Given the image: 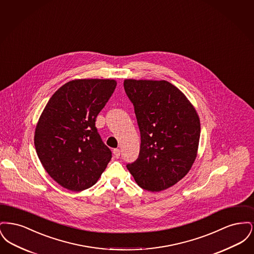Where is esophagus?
I'll list each match as a JSON object with an SVG mask.
<instances>
[{
  "mask_svg": "<svg viewBox=\"0 0 254 254\" xmlns=\"http://www.w3.org/2000/svg\"><path fill=\"white\" fill-rule=\"evenodd\" d=\"M113 154H114V156L116 158L120 157V154H121L120 149H119V148H114V149H113Z\"/></svg>",
  "mask_w": 254,
  "mask_h": 254,
  "instance_id": "1",
  "label": "esophagus"
}]
</instances>
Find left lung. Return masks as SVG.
I'll return each mask as SVG.
<instances>
[{
  "instance_id": "left-lung-1",
  "label": "left lung",
  "mask_w": 254,
  "mask_h": 254,
  "mask_svg": "<svg viewBox=\"0 0 254 254\" xmlns=\"http://www.w3.org/2000/svg\"><path fill=\"white\" fill-rule=\"evenodd\" d=\"M124 87L141 133L139 157L127 168L142 189L165 190L188 174L197 157L199 115L168 81L126 79Z\"/></svg>"
}]
</instances>
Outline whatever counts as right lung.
<instances>
[{"instance_id": "right-lung-1", "label": "right lung", "mask_w": 254, "mask_h": 254, "mask_svg": "<svg viewBox=\"0 0 254 254\" xmlns=\"http://www.w3.org/2000/svg\"><path fill=\"white\" fill-rule=\"evenodd\" d=\"M113 79H75L49 99L35 128L37 155L63 188L82 191L96 184L111 159L95 121L112 95Z\"/></svg>"}]
</instances>
